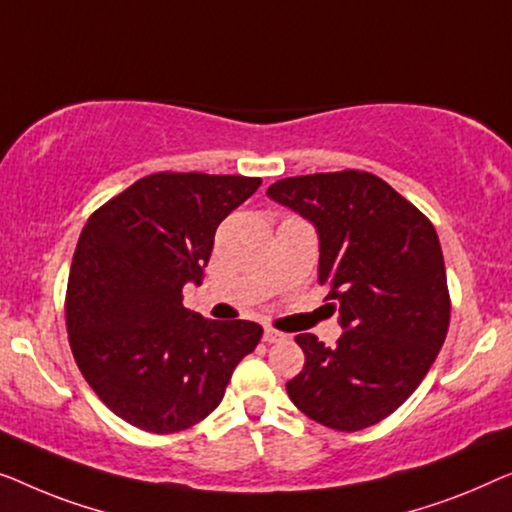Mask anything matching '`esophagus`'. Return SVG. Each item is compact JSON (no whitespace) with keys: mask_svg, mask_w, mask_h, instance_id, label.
<instances>
[{"mask_svg":"<svg viewBox=\"0 0 512 512\" xmlns=\"http://www.w3.org/2000/svg\"><path fill=\"white\" fill-rule=\"evenodd\" d=\"M264 341L266 343H280V341H285V334H280V331L266 327L264 329Z\"/></svg>","mask_w":512,"mask_h":512,"instance_id":"obj_1","label":"esophagus"}]
</instances>
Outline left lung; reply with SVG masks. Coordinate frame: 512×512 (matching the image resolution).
<instances>
[{
    "label": "left lung",
    "instance_id": "obj_1",
    "mask_svg": "<svg viewBox=\"0 0 512 512\" xmlns=\"http://www.w3.org/2000/svg\"><path fill=\"white\" fill-rule=\"evenodd\" d=\"M266 194L318 229V280L329 285V306L345 329L331 348L313 334L297 336L306 364L287 394L329 429L371 427L415 392L448 334L436 229L369 171L283 178Z\"/></svg>",
    "mask_w": 512,
    "mask_h": 512
}]
</instances>
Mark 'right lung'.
Listing matches in <instances>:
<instances>
[{"label":"right lung","mask_w":512,"mask_h":512,"mask_svg":"<svg viewBox=\"0 0 512 512\" xmlns=\"http://www.w3.org/2000/svg\"><path fill=\"white\" fill-rule=\"evenodd\" d=\"M262 178L160 171L85 222L67 285V331L83 378L115 415L150 434L211 415L262 327L204 320L183 306L215 229Z\"/></svg>","instance_id":"1"}]
</instances>
